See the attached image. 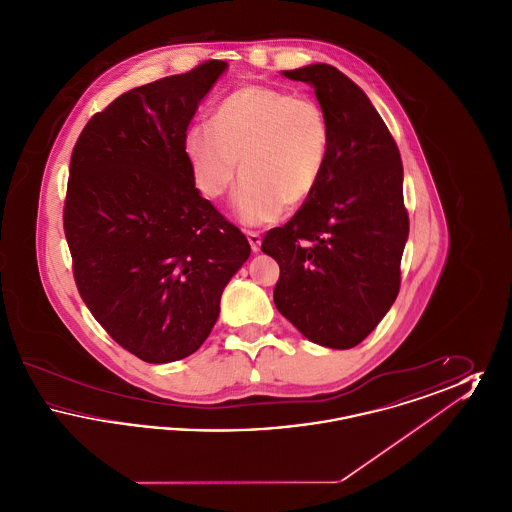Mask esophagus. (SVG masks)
I'll return each mask as SVG.
<instances>
[{
	"label": "esophagus",
	"mask_w": 512,
	"mask_h": 512,
	"mask_svg": "<svg viewBox=\"0 0 512 512\" xmlns=\"http://www.w3.org/2000/svg\"><path fill=\"white\" fill-rule=\"evenodd\" d=\"M245 236H247V240H249V245H251L253 251H259V249H261V234H259V232L247 230Z\"/></svg>",
	"instance_id": "1"
}]
</instances>
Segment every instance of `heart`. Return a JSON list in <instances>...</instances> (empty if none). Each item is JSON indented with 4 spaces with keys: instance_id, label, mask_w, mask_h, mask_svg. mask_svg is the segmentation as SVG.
I'll use <instances>...</instances> for the list:
<instances>
[{
    "instance_id": "heart-1",
    "label": "heart",
    "mask_w": 512,
    "mask_h": 512,
    "mask_svg": "<svg viewBox=\"0 0 512 512\" xmlns=\"http://www.w3.org/2000/svg\"><path fill=\"white\" fill-rule=\"evenodd\" d=\"M330 124L317 99L247 84L219 101L209 130L192 128L184 153L195 186L219 199L240 178L238 211L247 222L278 219L317 192L330 159Z\"/></svg>"
}]
</instances>
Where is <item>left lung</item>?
I'll use <instances>...</instances> for the list:
<instances>
[{
    "instance_id": "obj_1",
    "label": "left lung",
    "mask_w": 512,
    "mask_h": 512,
    "mask_svg": "<svg viewBox=\"0 0 512 512\" xmlns=\"http://www.w3.org/2000/svg\"><path fill=\"white\" fill-rule=\"evenodd\" d=\"M284 76L315 88L332 140L317 192L263 238V253L280 267L274 305L307 340L349 349L399 293L409 236L403 163L370 99L336 67L317 63Z\"/></svg>"
}]
</instances>
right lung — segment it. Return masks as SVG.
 Returning <instances> with one entry per match:
<instances>
[{
    "label": "right lung",
    "instance_id": "1",
    "mask_svg": "<svg viewBox=\"0 0 512 512\" xmlns=\"http://www.w3.org/2000/svg\"><path fill=\"white\" fill-rule=\"evenodd\" d=\"M224 69L209 59L128 90L88 121L71 155L63 230L76 288L105 332L146 363L201 347L251 253L195 190L184 153L195 109Z\"/></svg>",
    "mask_w": 512,
    "mask_h": 512
}]
</instances>
